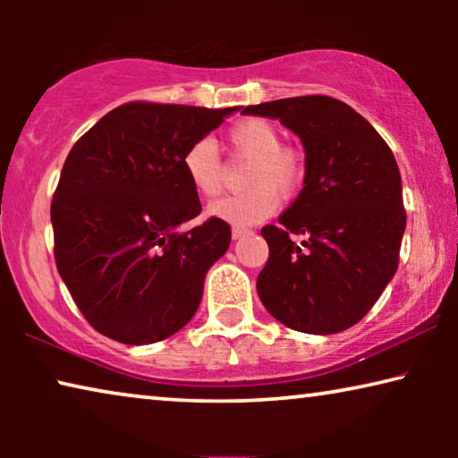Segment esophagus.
Segmentation results:
<instances>
[{"label": "esophagus", "instance_id": "esophagus-1", "mask_svg": "<svg viewBox=\"0 0 458 458\" xmlns=\"http://www.w3.org/2000/svg\"><path fill=\"white\" fill-rule=\"evenodd\" d=\"M250 233H252V231L246 229V227H233V229H231V235H233V240H240V237L250 235Z\"/></svg>", "mask_w": 458, "mask_h": 458}]
</instances>
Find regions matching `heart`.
I'll list each match as a JSON object with an SVG mask.
<instances>
[{
    "mask_svg": "<svg viewBox=\"0 0 458 458\" xmlns=\"http://www.w3.org/2000/svg\"><path fill=\"white\" fill-rule=\"evenodd\" d=\"M227 141L240 160H250L243 196H229L208 206V215L225 223L256 225L279 208V196H296L304 179V160L298 149L281 146V135L265 118H243L231 124ZM183 173L191 190L202 198H216L225 185V165L210 137L196 140L183 154Z\"/></svg>",
    "mask_w": 458,
    "mask_h": 458,
    "instance_id": "1",
    "label": "heart"
}]
</instances>
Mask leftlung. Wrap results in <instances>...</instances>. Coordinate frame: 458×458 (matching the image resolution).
<instances>
[{
    "instance_id": "8db88e82",
    "label": "left lung",
    "mask_w": 458,
    "mask_h": 458,
    "mask_svg": "<svg viewBox=\"0 0 458 458\" xmlns=\"http://www.w3.org/2000/svg\"><path fill=\"white\" fill-rule=\"evenodd\" d=\"M242 112L277 118L306 152L302 191L279 225L260 231L268 243L256 281L262 304L304 334L352 327L398 268L406 212L390 146L367 118L329 96L275 99Z\"/></svg>"
}]
</instances>
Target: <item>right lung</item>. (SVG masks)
<instances>
[{"mask_svg":"<svg viewBox=\"0 0 458 458\" xmlns=\"http://www.w3.org/2000/svg\"><path fill=\"white\" fill-rule=\"evenodd\" d=\"M237 108L129 102L74 143L52 199L55 267L93 329L129 346L177 334L196 315L208 268L227 252L183 154Z\"/></svg>","mask_w":458,"mask_h":458,"instance_id":"right-lung-1","label":"right lung"}]
</instances>
